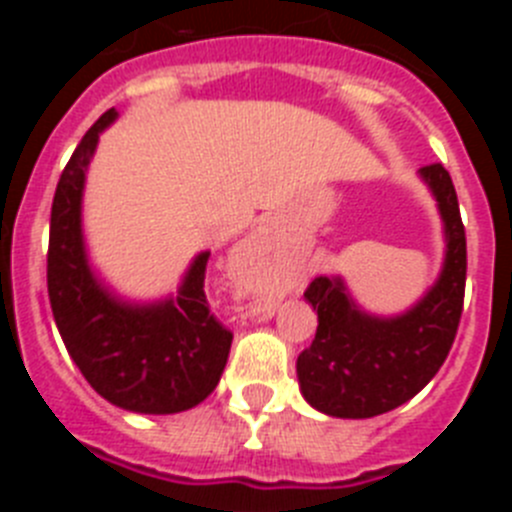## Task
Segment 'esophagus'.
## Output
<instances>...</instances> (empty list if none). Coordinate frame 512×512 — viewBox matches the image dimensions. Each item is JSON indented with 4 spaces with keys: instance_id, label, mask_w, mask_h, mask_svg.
<instances>
[{
    "instance_id": "obj_1",
    "label": "esophagus",
    "mask_w": 512,
    "mask_h": 512,
    "mask_svg": "<svg viewBox=\"0 0 512 512\" xmlns=\"http://www.w3.org/2000/svg\"><path fill=\"white\" fill-rule=\"evenodd\" d=\"M266 243H269V235H266V233L256 235V246H266Z\"/></svg>"
}]
</instances>
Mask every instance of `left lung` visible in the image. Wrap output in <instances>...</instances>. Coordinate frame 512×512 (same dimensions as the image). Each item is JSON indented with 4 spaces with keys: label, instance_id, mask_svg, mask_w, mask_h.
<instances>
[{
    "label": "left lung",
    "instance_id": "1",
    "mask_svg": "<svg viewBox=\"0 0 512 512\" xmlns=\"http://www.w3.org/2000/svg\"><path fill=\"white\" fill-rule=\"evenodd\" d=\"M443 223V266L433 287L400 315L361 310L341 277H315L305 300L318 310L310 348L297 356L300 392L333 418H374L413 400L436 377L459 328L467 282V235L449 171L423 166Z\"/></svg>",
    "mask_w": 512,
    "mask_h": 512
}]
</instances>
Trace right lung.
Returning a JSON list of instances; mask_svg holds the SVG:
<instances>
[{"mask_svg":"<svg viewBox=\"0 0 512 512\" xmlns=\"http://www.w3.org/2000/svg\"><path fill=\"white\" fill-rule=\"evenodd\" d=\"M117 120L107 110L76 146L51 207L48 297L58 333L97 395L130 413L171 415L200 405L228 364L233 333L205 297L210 251L197 253L176 295L133 302L97 277L87 256L81 202L99 135Z\"/></svg>","mask_w":512,"mask_h":512,"instance_id":"right-lung-1","label":"right lung"}]
</instances>
